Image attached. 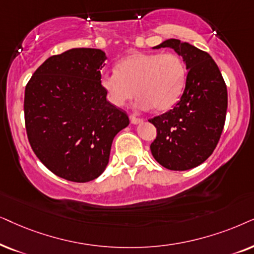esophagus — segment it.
Wrapping results in <instances>:
<instances>
[{"label":"esophagus","mask_w":254,"mask_h":254,"mask_svg":"<svg viewBox=\"0 0 254 254\" xmlns=\"http://www.w3.org/2000/svg\"><path fill=\"white\" fill-rule=\"evenodd\" d=\"M130 122H131V124H139V123H141V122H143V120H141V118L136 117L134 115H131Z\"/></svg>","instance_id":"esophagus-1"}]
</instances>
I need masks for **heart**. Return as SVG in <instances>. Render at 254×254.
Listing matches in <instances>:
<instances>
[{"label":"heart","mask_w":254,"mask_h":254,"mask_svg":"<svg viewBox=\"0 0 254 254\" xmlns=\"http://www.w3.org/2000/svg\"><path fill=\"white\" fill-rule=\"evenodd\" d=\"M186 82L187 68L174 53H133L117 64V70L100 77L113 106L123 107L137 94L136 107L140 110L170 109L180 100Z\"/></svg>","instance_id":"b5f03b06"}]
</instances>
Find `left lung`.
<instances>
[{
  "mask_svg": "<svg viewBox=\"0 0 254 254\" xmlns=\"http://www.w3.org/2000/svg\"><path fill=\"white\" fill-rule=\"evenodd\" d=\"M170 47L182 57L187 82L179 102L148 122L157 127L151 152L171 171L197 167L210 157L221 138L228 109V90L210 54L189 43L167 39L153 49Z\"/></svg>",
  "mask_w": 254,
  "mask_h": 254,
  "instance_id": "obj_1",
  "label": "left lung"
}]
</instances>
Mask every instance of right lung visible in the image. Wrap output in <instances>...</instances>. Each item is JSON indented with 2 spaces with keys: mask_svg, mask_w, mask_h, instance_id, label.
<instances>
[{
  "mask_svg": "<svg viewBox=\"0 0 254 254\" xmlns=\"http://www.w3.org/2000/svg\"><path fill=\"white\" fill-rule=\"evenodd\" d=\"M106 60L102 50L70 49L46 59L25 87L30 145L52 173L68 181L99 178L115 136L130 123L100 84Z\"/></svg>",
  "mask_w": 254,
  "mask_h": 254,
  "instance_id": "add662e5",
  "label": "right lung"
}]
</instances>
